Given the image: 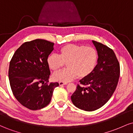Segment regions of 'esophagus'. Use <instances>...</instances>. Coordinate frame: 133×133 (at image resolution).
Segmentation results:
<instances>
[{
	"instance_id": "1",
	"label": "esophagus",
	"mask_w": 133,
	"mask_h": 133,
	"mask_svg": "<svg viewBox=\"0 0 133 133\" xmlns=\"http://www.w3.org/2000/svg\"><path fill=\"white\" fill-rule=\"evenodd\" d=\"M59 85H60V86H63V85H65V84H68V82H59Z\"/></svg>"
}]
</instances>
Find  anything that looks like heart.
Masks as SVG:
<instances>
[{"instance_id": "heart-1", "label": "heart", "mask_w": 133, "mask_h": 133, "mask_svg": "<svg viewBox=\"0 0 133 133\" xmlns=\"http://www.w3.org/2000/svg\"><path fill=\"white\" fill-rule=\"evenodd\" d=\"M97 61V52L92 47L68 44L62 47L59 55L51 54L47 57V64L54 71H59L66 63L68 68L52 75L56 81L69 82L76 78L84 77L92 72Z\"/></svg>"}]
</instances>
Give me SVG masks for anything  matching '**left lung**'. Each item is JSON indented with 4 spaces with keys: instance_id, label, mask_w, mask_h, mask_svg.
<instances>
[{
    "instance_id": "left-lung-1",
    "label": "left lung",
    "mask_w": 133,
    "mask_h": 133,
    "mask_svg": "<svg viewBox=\"0 0 133 133\" xmlns=\"http://www.w3.org/2000/svg\"><path fill=\"white\" fill-rule=\"evenodd\" d=\"M97 52V65L92 72L79 81L71 98L79 109L93 111L106 104L115 91L119 78V64L114 51L106 45L92 41Z\"/></svg>"
}]
</instances>
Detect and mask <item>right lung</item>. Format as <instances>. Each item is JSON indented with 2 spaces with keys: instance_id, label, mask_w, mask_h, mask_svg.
Wrapping results in <instances>:
<instances>
[{
  "instance_id": "1",
  "label": "right lung",
  "mask_w": 133,
  "mask_h": 133,
  "mask_svg": "<svg viewBox=\"0 0 133 133\" xmlns=\"http://www.w3.org/2000/svg\"><path fill=\"white\" fill-rule=\"evenodd\" d=\"M54 45L39 39L24 42L10 62L9 79L13 94L22 106L31 110L47 106L55 88L59 85L58 82L47 84L51 73L47 59Z\"/></svg>"
}]
</instances>
